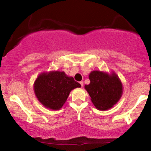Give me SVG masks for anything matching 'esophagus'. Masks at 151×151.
Wrapping results in <instances>:
<instances>
[{
    "label": "esophagus",
    "mask_w": 151,
    "mask_h": 151,
    "mask_svg": "<svg viewBox=\"0 0 151 151\" xmlns=\"http://www.w3.org/2000/svg\"><path fill=\"white\" fill-rule=\"evenodd\" d=\"M80 85H81L82 86H83V82H82V81L80 82Z\"/></svg>",
    "instance_id": "esophagus-1"
}]
</instances>
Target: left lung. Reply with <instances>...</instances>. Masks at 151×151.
Returning <instances> with one entry per match:
<instances>
[{
	"instance_id": "1",
	"label": "left lung",
	"mask_w": 151,
	"mask_h": 151,
	"mask_svg": "<svg viewBox=\"0 0 151 151\" xmlns=\"http://www.w3.org/2000/svg\"><path fill=\"white\" fill-rule=\"evenodd\" d=\"M90 83L84 86L91 100L100 111L109 110L116 104L123 93V86L118 76L101 71H93L88 76Z\"/></svg>"
}]
</instances>
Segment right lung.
<instances>
[{
    "label": "right lung",
    "mask_w": 151,
    "mask_h": 151,
    "mask_svg": "<svg viewBox=\"0 0 151 151\" xmlns=\"http://www.w3.org/2000/svg\"><path fill=\"white\" fill-rule=\"evenodd\" d=\"M80 87L81 85L73 77L59 71L42 72L34 84L35 95L39 102L46 108L55 111L63 107L72 90Z\"/></svg>",
    "instance_id": "obj_1"
}]
</instances>
